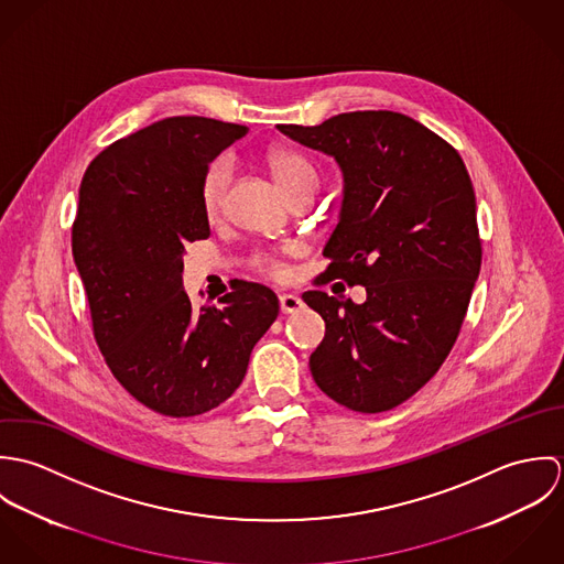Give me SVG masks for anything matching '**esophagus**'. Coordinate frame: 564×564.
Here are the masks:
<instances>
[{
    "mask_svg": "<svg viewBox=\"0 0 564 564\" xmlns=\"http://www.w3.org/2000/svg\"><path fill=\"white\" fill-rule=\"evenodd\" d=\"M280 308H282L284 315H291V313L302 311V308H304V302H302V297L295 295V293H284V295H280Z\"/></svg>",
    "mask_w": 564,
    "mask_h": 564,
    "instance_id": "1",
    "label": "esophagus"
}]
</instances>
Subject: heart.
<instances>
[{
	"label": "heart",
	"mask_w": 564,
	"mask_h": 564,
	"mask_svg": "<svg viewBox=\"0 0 564 564\" xmlns=\"http://www.w3.org/2000/svg\"><path fill=\"white\" fill-rule=\"evenodd\" d=\"M267 164L273 173V177L278 180V184L282 186V191L289 195L291 191H295L297 186L311 182L317 184V173L313 169V164L306 161L304 156H300L297 152H289V150H275L267 156ZM230 180V164L228 161H217L206 173L204 184H202V206L208 219H217L224 206V195H226V186ZM260 267L280 273V267L273 258H260L258 260Z\"/></svg>",
	"instance_id": "obj_1"
}]
</instances>
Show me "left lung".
Returning <instances> with one entry per match:
<instances>
[{
  "instance_id": "obj_1",
  "label": "left lung",
  "mask_w": 564,
  "mask_h": 564,
  "mask_svg": "<svg viewBox=\"0 0 564 564\" xmlns=\"http://www.w3.org/2000/svg\"><path fill=\"white\" fill-rule=\"evenodd\" d=\"M278 130L338 164L343 199L323 247L325 273L367 291L362 304L304 293L325 322L311 373L327 398L349 410H391L452 351L480 275L467 166L438 134L391 110Z\"/></svg>"
}]
</instances>
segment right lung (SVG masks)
I'll list each match as a JSON object with an SVG mask.
<instances>
[{
    "instance_id": "add662e5",
    "label": "right lung",
    "mask_w": 564,
    "mask_h": 564,
    "mask_svg": "<svg viewBox=\"0 0 564 564\" xmlns=\"http://www.w3.org/2000/svg\"><path fill=\"white\" fill-rule=\"evenodd\" d=\"M249 130L169 117L88 164L72 232L95 340L121 387L166 416H195L241 387L249 354L280 313L258 282L193 308L186 245L210 237L202 206L208 164Z\"/></svg>"
}]
</instances>
